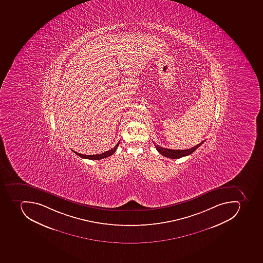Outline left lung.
<instances>
[{"label": "left lung", "instance_id": "8db88e82", "mask_svg": "<svg viewBox=\"0 0 263 263\" xmlns=\"http://www.w3.org/2000/svg\"><path fill=\"white\" fill-rule=\"evenodd\" d=\"M204 141L199 143L195 147L189 148V149L184 150H176V149H170V148H165V147H160L158 144L156 146V148L159 152V154H162L164 157L166 158H173V159H177V158H182V157H185V156L190 155L192 153L196 151L198 147L201 145L202 143H204ZM155 144V143H154Z\"/></svg>", "mask_w": 263, "mask_h": 263}]
</instances>
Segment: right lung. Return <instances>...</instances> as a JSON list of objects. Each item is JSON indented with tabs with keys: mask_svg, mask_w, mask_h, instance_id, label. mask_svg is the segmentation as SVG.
<instances>
[{
	"mask_svg": "<svg viewBox=\"0 0 263 263\" xmlns=\"http://www.w3.org/2000/svg\"><path fill=\"white\" fill-rule=\"evenodd\" d=\"M120 141H119V143L116 144L113 148L109 150V151L105 152V153H102V154H96V155H86V154H79V153H77V152L72 151L77 154V155L79 156L81 158H86V159H90V160H101L102 158H108L109 156L113 155L115 153H116V149H117L118 146L120 144Z\"/></svg>",
	"mask_w": 263,
	"mask_h": 263,
	"instance_id": "1",
	"label": "right lung"
}]
</instances>
